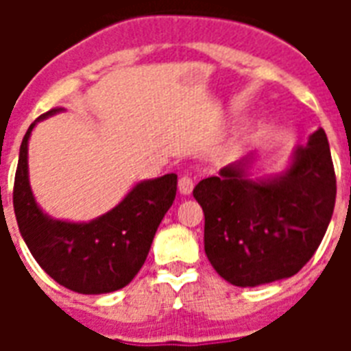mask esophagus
Masks as SVG:
<instances>
[{
  "label": "esophagus",
  "instance_id": "obj_1",
  "mask_svg": "<svg viewBox=\"0 0 351 351\" xmlns=\"http://www.w3.org/2000/svg\"><path fill=\"white\" fill-rule=\"evenodd\" d=\"M193 187H195V182H193L191 176L182 175L180 180H178V191H180L182 195H189V193L193 191Z\"/></svg>",
  "mask_w": 351,
  "mask_h": 351
}]
</instances>
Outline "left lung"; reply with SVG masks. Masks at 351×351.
<instances>
[{"label": "left lung", "mask_w": 351, "mask_h": 351, "mask_svg": "<svg viewBox=\"0 0 351 351\" xmlns=\"http://www.w3.org/2000/svg\"><path fill=\"white\" fill-rule=\"evenodd\" d=\"M250 164L226 165L193 189L206 217V255L220 277L240 288L299 273L322 242L337 195L322 129L295 149L282 175L251 180Z\"/></svg>", "instance_id": "obj_1"}]
</instances>
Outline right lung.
Wrapping results in <instances>:
<instances>
[{
  "mask_svg": "<svg viewBox=\"0 0 351 351\" xmlns=\"http://www.w3.org/2000/svg\"><path fill=\"white\" fill-rule=\"evenodd\" d=\"M51 109L36 121L52 117ZM30 123L19 147L14 178V213L19 233L36 262L58 284L85 295L111 293L131 282L140 271L160 222L176 197V175L143 180L127 193L117 208L90 222H65L45 215L29 184Z\"/></svg>",
  "mask_w": 351,
  "mask_h": 351,
  "instance_id": "add662e5",
  "label": "right lung"
}]
</instances>
